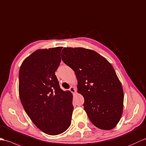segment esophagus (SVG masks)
I'll return each mask as SVG.
<instances>
[{"mask_svg": "<svg viewBox=\"0 0 146 146\" xmlns=\"http://www.w3.org/2000/svg\"><path fill=\"white\" fill-rule=\"evenodd\" d=\"M69 90L70 91L72 92V93H75L76 92V89H75V88H74V87H70V89H69Z\"/></svg>", "mask_w": 146, "mask_h": 146, "instance_id": "obj_1", "label": "esophagus"}]
</instances>
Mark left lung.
<instances>
[{
  "mask_svg": "<svg viewBox=\"0 0 146 146\" xmlns=\"http://www.w3.org/2000/svg\"><path fill=\"white\" fill-rule=\"evenodd\" d=\"M61 58L75 72L90 121L103 130L114 128L122 114L124 92L112 65L96 52L81 47L64 48Z\"/></svg>",
  "mask_w": 146,
  "mask_h": 146,
  "instance_id": "obj_1",
  "label": "left lung"
}]
</instances>
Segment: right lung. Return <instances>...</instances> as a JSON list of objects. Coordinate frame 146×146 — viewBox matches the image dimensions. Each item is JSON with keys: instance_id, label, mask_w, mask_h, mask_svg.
Returning <instances> with one entry per match:
<instances>
[{"instance_id": "1", "label": "right lung", "mask_w": 146, "mask_h": 146, "mask_svg": "<svg viewBox=\"0 0 146 146\" xmlns=\"http://www.w3.org/2000/svg\"><path fill=\"white\" fill-rule=\"evenodd\" d=\"M62 47L37 50L22 62L19 92L31 121L46 134L56 135L71 124L72 95L60 89L55 72L60 63Z\"/></svg>"}]
</instances>
